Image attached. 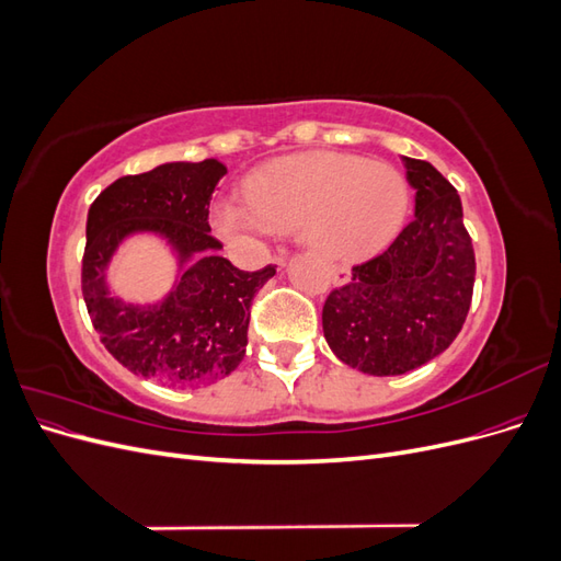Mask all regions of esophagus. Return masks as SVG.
<instances>
[{"label": "esophagus", "instance_id": "obj_1", "mask_svg": "<svg viewBox=\"0 0 561 561\" xmlns=\"http://www.w3.org/2000/svg\"><path fill=\"white\" fill-rule=\"evenodd\" d=\"M276 262H278V266H283L285 260L278 257ZM330 278H332L334 285H344V283L351 278V271H348L346 266H332V268H330Z\"/></svg>", "mask_w": 561, "mask_h": 561}]
</instances>
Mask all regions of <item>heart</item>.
<instances>
[{"label": "heart", "mask_w": 561, "mask_h": 561, "mask_svg": "<svg viewBox=\"0 0 561 561\" xmlns=\"http://www.w3.org/2000/svg\"><path fill=\"white\" fill-rule=\"evenodd\" d=\"M243 201H219L225 239L299 229L301 241L332 260L381 245L407 210V184L390 163L342 151H304L271 161L243 182Z\"/></svg>", "instance_id": "1"}]
</instances>
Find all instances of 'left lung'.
Masks as SVG:
<instances>
[{
    "instance_id": "left-lung-1",
    "label": "left lung",
    "mask_w": 561,
    "mask_h": 561,
    "mask_svg": "<svg viewBox=\"0 0 561 561\" xmlns=\"http://www.w3.org/2000/svg\"><path fill=\"white\" fill-rule=\"evenodd\" d=\"M402 161L416 190L414 217L388 248L355 264L322 307L332 353L375 377L404 375L447 351L474 285L461 198L428 161Z\"/></svg>"
}]
</instances>
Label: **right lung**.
<instances>
[{"label": "right lung", "mask_w": 561, "mask_h": 561, "mask_svg": "<svg viewBox=\"0 0 561 561\" xmlns=\"http://www.w3.org/2000/svg\"><path fill=\"white\" fill-rule=\"evenodd\" d=\"M227 165L173 161L112 182L91 203L81 293L100 342L133 375L168 386H206L241 365L252 299L276 274L241 271L217 250L208 206ZM133 232H157L179 254L183 276L157 305H128L106 287L115 248Z\"/></svg>", "instance_id": "right-lung-1"}]
</instances>
